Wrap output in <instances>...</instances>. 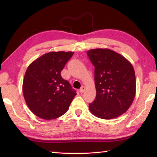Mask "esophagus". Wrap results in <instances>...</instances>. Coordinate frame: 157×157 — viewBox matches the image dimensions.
<instances>
[{
	"label": "esophagus",
	"instance_id": "1",
	"mask_svg": "<svg viewBox=\"0 0 157 157\" xmlns=\"http://www.w3.org/2000/svg\"><path fill=\"white\" fill-rule=\"evenodd\" d=\"M85 90H86V88L84 87V86H82L81 88L79 89V92H80L81 93H83V92H84Z\"/></svg>",
	"mask_w": 157,
	"mask_h": 157
}]
</instances>
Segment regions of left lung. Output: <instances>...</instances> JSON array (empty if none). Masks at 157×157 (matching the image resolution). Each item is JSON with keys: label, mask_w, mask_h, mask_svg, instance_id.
<instances>
[{"label": "left lung", "mask_w": 157, "mask_h": 157, "mask_svg": "<svg viewBox=\"0 0 157 157\" xmlns=\"http://www.w3.org/2000/svg\"><path fill=\"white\" fill-rule=\"evenodd\" d=\"M94 66L96 98L89 104L94 116L104 119L117 117L125 113L136 94V75L128 59L108 48L87 52Z\"/></svg>", "instance_id": "1"}]
</instances>
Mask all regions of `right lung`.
<instances>
[{
    "label": "right lung",
    "instance_id": "1",
    "mask_svg": "<svg viewBox=\"0 0 157 157\" xmlns=\"http://www.w3.org/2000/svg\"><path fill=\"white\" fill-rule=\"evenodd\" d=\"M73 55V52H50L28 66L23 94L29 109L38 117L55 119L68 111L76 92L61 72Z\"/></svg>",
    "mask_w": 157,
    "mask_h": 157
}]
</instances>
